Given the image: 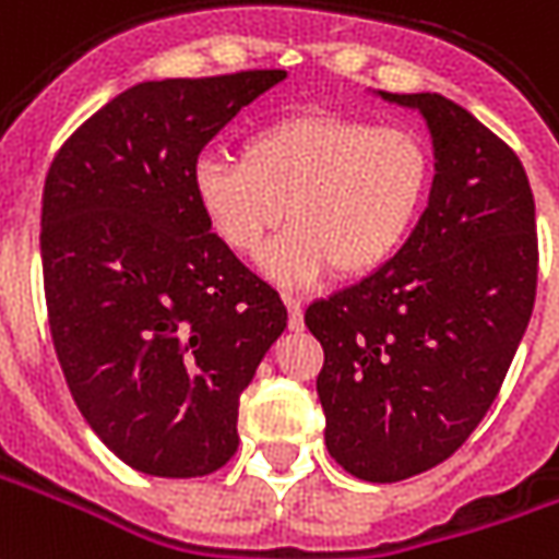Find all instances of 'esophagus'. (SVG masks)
<instances>
[{
	"label": "esophagus",
	"mask_w": 559,
	"mask_h": 559,
	"mask_svg": "<svg viewBox=\"0 0 559 559\" xmlns=\"http://www.w3.org/2000/svg\"><path fill=\"white\" fill-rule=\"evenodd\" d=\"M284 306H287V323H290V330H302L306 326V318H302V299H296V296H284Z\"/></svg>",
	"instance_id": "esophagus-1"
}]
</instances>
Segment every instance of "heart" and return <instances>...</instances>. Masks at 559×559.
Instances as JSON below:
<instances>
[{
	"label": "heart",
	"mask_w": 559,
	"mask_h": 559,
	"mask_svg": "<svg viewBox=\"0 0 559 559\" xmlns=\"http://www.w3.org/2000/svg\"><path fill=\"white\" fill-rule=\"evenodd\" d=\"M432 147L412 127L335 111L272 120L241 144V159L202 157L193 197L229 251L260 260L269 278L308 287L338 272L366 278L388 266L427 209Z\"/></svg>",
	"instance_id": "b5f03b06"
}]
</instances>
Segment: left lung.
<instances>
[{
  "label": "left lung",
  "mask_w": 559,
  "mask_h": 559,
  "mask_svg": "<svg viewBox=\"0 0 559 559\" xmlns=\"http://www.w3.org/2000/svg\"><path fill=\"white\" fill-rule=\"evenodd\" d=\"M381 96L427 120L429 205L388 266L311 302L306 326L330 454L390 484L444 463L497 400L536 302L538 236L509 144L439 93Z\"/></svg>",
  "instance_id": "1"
}]
</instances>
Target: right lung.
Segmentation results:
<instances>
[{
  "label": "right lung",
  "instance_id": "right-lung-1",
  "mask_svg": "<svg viewBox=\"0 0 559 559\" xmlns=\"http://www.w3.org/2000/svg\"><path fill=\"white\" fill-rule=\"evenodd\" d=\"M281 69L123 90L78 127L41 193L50 338L93 432L127 466L199 478L239 448V396L287 308L214 236L202 147Z\"/></svg>",
  "mask_w": 559,
  "mask_h": 559
}]
</instances>
